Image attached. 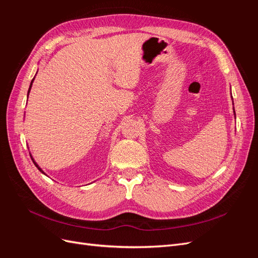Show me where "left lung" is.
Here are the masks:
<instances>
[{"label":"left lung","mask_w":258,"mask_h":258,"mask_svg":"<svg viewBox=\"0 0 258 258\" xmlns=\"http://www.w3.org/2000/svg\"><path fill=\"white\" fill-rule=\"evenodd\" d=\"M233 113H235V110H233ZM235 116H236V113H235Z\"/></svg>","instance_id":"left-lung-1"}]
</instances>
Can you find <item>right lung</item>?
I'll list each match as a JSON object with an SVG mask.
<instances>
[{"label":"right lung","instance_id":"right-lung-1","mask_svg":"<svg viewBox=\"0 0 258 258\" xmlns=\"http://www.w3.org/2000/svg\"><path fill=\"white\" fill-rule=\"evenodd\" d=\"M33 81H34V79L32 80V81H31V84H30V87H29V90H28V96H29V93H30V90H31V87H32V84H33ZM30 156H31V158H32V160H33V163H34V165H35V167L38 169V170H40L41 171V172L43 173V174H45V172H44V171L40 168V167H38V165H37V163L34 161V159H33V157H32V155H31L30 154ZM46 175V174H45Z\"/></svg>","mask_w":258,"mask_h":258}]
</instances>
